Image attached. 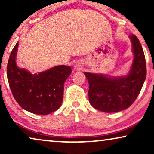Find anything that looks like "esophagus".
I'll return each mask as SVG.
<instances>
[{
    "instance_id": "34e87169",
    "label": "esophagus",
    "mask_w": 154,
    "mask_h": 154,
    "mask_svg": "<svg viewBox=\"0 0 154 154\" xmlns=\"http://www.w3.org/2000/svg\"><path fill=\"white\" fill-rule=\"evenodd\" d=\"M74 69H76V70H78V71H80V70H81V69H82L81 64H80L79 62L75 63V64H74Z\"/></svg>"
}]
</instances>
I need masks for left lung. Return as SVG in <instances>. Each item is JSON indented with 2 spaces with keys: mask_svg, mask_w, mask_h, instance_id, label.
<instances>
[{
  "mask_svg": "<svg viewBox=\"0 0 154 154\" xmlns=\"http://www.w3.org/2000/svg\"><path fill=\"white\" fill-rule=\"evenodd\" d=\"M129 38L134 59L127 75L110 76L84 72L89 83V102L99 111L113 113L128 109L137 97L146 79V61L142 45L134 35Z\"/></svg>",
  "mask_w": 154,
  "mask_h": 154,
  "instance_id": "left-lung-1",
  "label": "left lung"
}]
</instances>
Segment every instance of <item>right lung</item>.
I'll return each mask as SVG.
<instances>
[{
	"mask_svg": "<svg viewBox=\"0 0 154 154\" xmlns=\"http://www.w3.org/2000/svg\"><path fill=\"white\" fill-rule=\"evenodd\" d=\"M19 43L14 45L8 60L7 76L14 99L29 112L48 115L60 109L63 100L64 83L71 73V66L60 65L32 74L17 66Z\"/></svg>",
	"mask_w": 154,
	"mask_h": 154,
	"instance_id": "obj_1",
	"label": "right lung"
}]
</instances>
